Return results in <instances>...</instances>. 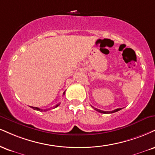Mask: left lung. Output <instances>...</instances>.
<instances>
[{
  "label": "left lung",
  "instance_id": "1",
  "mask_svg": "<svg viewBox=\"0 0 155 155\" xmlns=\"http://www.w3.org/2000/svg\"><path fill=\"white\" fill-rule=\"evenodd\" d=\"M92 107L94 108V107ZM94 110H97V112H99V113H115V112L120 110H121V108H118V109H115L113 111H103V110H101L97 109V108H94Z\"/></svg>",
  "mask_w": 155,
  "mask_h": 155
}]
</instances>
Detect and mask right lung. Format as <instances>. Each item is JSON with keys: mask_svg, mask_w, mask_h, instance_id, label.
<instances>
[{"mask_svg": "<svg viewBox=\"0 0 155 155\" xmlns=\"http://www.w3.org/2000/svg\"><path fill=\"white\" fill-rule=\"evenodd\" d=\"M63 95H64V94H65V92H63ZM60 105V104H58V105H55V107H58V106ZM31 108H33V109H34V110H39V111H43V110H42V109H40V108H39V107H31ZM48 110H50V109H48ZM48 110L47 109V110H44V111H47V110Z\"/></svg>", "mask_w": 155, "mask_h": 155, "instance_id": "right-lung-1", "label": "right lung"}]
</instances>
